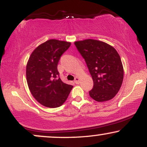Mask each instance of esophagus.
<instances>
[{
	"mask_svg": "<svg viewBox=\"0 0 147 147\" xmlns=\"http://www.w3.org/2000/svg\"><path fill=\"white\" fill-rule=\"evenodd\" d=\"M74 82H75V83L76 84H78L79 83V77H76L75 78V81H74Z\"/></svg>",
	"mask_w": 147,
	"mask_h": 147,
	"instance_id": "esophagus-1",
	"label": "esophagus"
}]
</instances>
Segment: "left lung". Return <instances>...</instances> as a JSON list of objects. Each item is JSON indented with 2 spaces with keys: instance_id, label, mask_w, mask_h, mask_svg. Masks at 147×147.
<instances>
[{
  "instance_id": "left-lung-1",
  "label": "left lung",
  "mask_w": 147,
  "mask_h": 147,
  "mask_svg": "<svg viewBox=\"0 0 147 147\" xmlns=\"http://www.w3.org/2000/svg\"><path fill=\"white\" fill-rule=\"evenodd\" d=\"M75 45L85 60L93 80L89 91L97 102L113 99L120 89L124 77L122 61L113 47L93 39L76 41Z\"/></svg>"
}]
</instances>
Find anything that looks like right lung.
Returning <instances> with one entry per match:
<instances>
[{
    "mask_svg": "<svg viewBox=\"0 0 147 147\" xmlns=\"http://www.w3.org/2000/svg\"><path fill=\"white\" fill-rule=\"evenodd\" d=\"M70 46L68 42L48 40L37 47L28 60L26 67L28 87L36 101L46 107L61 106L73 87L62 82L57 70L61 57Z\"/></svg>",
    "mask_w": 147,
    "mask_h": 147,
    "instance_id": "obj_1",
    "label": "right lung"
}]
</instances>
